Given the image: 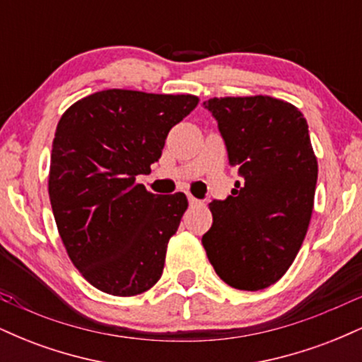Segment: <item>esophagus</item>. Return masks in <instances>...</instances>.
I'll use <instances>...</instances> for the list:
<instances>
[{"label": "esophagus", "instance_id": "1", "mask_svg": "<svg viewBox=\"0 0 362 362\" xmlns=\"http://www.w3.org/2000/svg\"><path fill=\"white\" fill-rule=\"evenodd\" d=\"M189 204L192 206V207H195V206H202V202L199 201V199H195V197H192V195H189Z\"/></svg>", "mask_w": 362, "mask_h": 362}]
</instances>
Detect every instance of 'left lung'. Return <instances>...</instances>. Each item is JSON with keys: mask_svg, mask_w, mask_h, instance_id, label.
<instances>
[{"mask_svg": "<svg viewBox=\"0 0 362 362\" xmlns=\"http://www.w3.org/2000/svg\"><path fill=\"white\" fill-rule=\"evenodd\" d=\"M238 167L226 201H213V226L202 236L216 274L242 291H259L288 272L308 231L318 163L308 124L293 103L269 97H214L204 102Z\"/></svg>", "mask_w": 362, "mask_h": 362, "instance_id": "obj_1", "label": "left lung"}]
</instances>
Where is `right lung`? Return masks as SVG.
<instances>
[{"mask_svg":"<svg viewBox=\"0 0 362 362\" xmlns=\"http://www.w3.org/2000/svg\"><path fill=\"white\" fill-rule=\"evenodd\" d=\"M195 95L102 90L57 122L49 167L57 231L93 288L136 296L156 284L185 194L158 195L136 182L163 151L170 129L197 107Z\"/></svg>","mask_w":362,"mask_h":362,"instance_id":"add662e5","label":"right lung"}]
</instances>
